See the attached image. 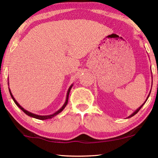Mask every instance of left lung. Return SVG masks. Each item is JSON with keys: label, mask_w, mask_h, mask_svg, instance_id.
<instances>
[{"label": "left lung", "mask_w": 158, "mask_h": 158, "mask_svg": "<svg viewBox=\"0 0 158 158\" xmlns=\"http://www.w3.org/2000/svg\"><path fill=\"white\" fill-rule=\"evenodd\" d=\"M148 97H149V95H148ZM147 100H148V99H147ZM147 100H145V102H146V101H147ZM145 102H144V103H143V105H142V106H140V107H139V108H138V109H137V110H136V111H135V112H134V113H132L131 115H130V116H129V117H128V118H131V117H132V116H133V115H135V114H137V113H138V111H139V110H140V108H141V107H143V105H144V104H145Z\"/></svg>", "instance_id": "left-lung-1"}]
</instances>
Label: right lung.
Here are the masks:
<instances>
[{"mask_svg":"<svg viewBox=\"0 0 158 158\" xmlns=\"http://www.w3.org/2000/svg\"><path fill=\"white\" fill-rule=\"evenodd\" d=\"M73 87V85L71 86L69 88V89H68V93H67V97H66V100H65V104L63 105V107H61V108L59 110H58L56 112V113H55L54 114H52V115H35V114H33V113H30V112H28V111H27V110H25L24 108H23V107L20 106L19 104L17 102V101L16 100H15V98H13V95H12V93H11V92H10V89H9V92H10V95H11V97H12V98H13V101L15 102V103L17 105V106L18 107H19L20 109L22 110L26 114V115H28V116H31V117H32V118H36V119H38V120H46V119H50V118H52V117H54V116H56V115H58V113H60L61 111L63 110L65 108V106H67V104H68V97H69V93H70V89H71V88Z\"/></svg>","mask_w":158,"mask_h":158,"instance_id":"right-lung-1","label":"right lung"}]
</instances>
